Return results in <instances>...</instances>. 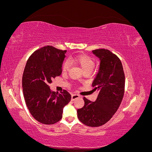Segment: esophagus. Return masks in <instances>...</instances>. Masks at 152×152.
<instances>
[{
    "instance_id": "34e87169",
    "label": "esophagus",
    "mask_w": 152,
    "mask_h": 152,
    "mask_svg": "<svg viewBox=\"0 0 152 152\" xmlns=\"http://www.w3.org/2000/svg\"><path fill=\"white\" fill-rule=\"evenodd\" d=\"M80 97L79 95L78 94H72V101H74L75 99L79 98Z\"/></svg>"
}]
</instances>
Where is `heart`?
<instances>
[{
	"instance_id": "heart-1",
	"label": "heart",
	"mask_w": 152,
	"mask_h": 152,
	"mask_svg": "<svg viewBox=\"0 0 152 152\" xmlns=\"http://www.w3.org/2000/svg\"><path fill=\"white\" fill-rule=\"evenodd\" d=\"M70 61L75 65L79 66L84 72H91L95 66V61L94 59L86 54L76 55L72 57L70 59ZM69 70H70V65L68 61H65L63 63L62 70L64 73H67Z\"/></svg>"
}]
</instances>
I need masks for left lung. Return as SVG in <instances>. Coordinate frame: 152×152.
Instances as JSON below:
<instances>
[{
  "label": "left lung",
  "instance_id": "8db88e82",
  "mask_svg": "<svg viewBox=\"0 0 152 152\" xmlns=\"http://www.w3.org/2000/svg\"><path fill=\"white\" fill-rule=\"evenodd\" d=\"M93 53L100 60L99 71L92 84L98 95L94 102L84 97V106L77 110V117L86 126L99 127L109 121L120 106L125 75L121 59L109 50L96 49Z\"/></svg>",
  "mask_w": 152,
  "mask_h": 152
}]
</instances>
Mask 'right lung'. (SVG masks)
I'll use <instances>...</instances> for the list:
<instances>
[{"mask_svg": "<svg viewBox=\"0 0 152 152\" xmlns=\"http://www.w3.org/2000/svg\"><path fill=\"white\" fill-rule=\"evenodd\" d=\"M66 52L48 45L35 50L26 62L22 78L23 96L31 115L42 124L60 121L63 108L71 100L66 90L58 93L49 87L52 79L61 74Z\"/></svg>", "mask_w": 152, "mask_h": 152, "instance_id": "1", "label": "right lung"}]
</instances>
